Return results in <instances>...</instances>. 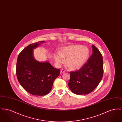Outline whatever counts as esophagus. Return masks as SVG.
<instances>
[{
    "label": "esophagus",
    "mask_w": 122,
    "mask_h": 122,
    "mask_svg": "<svg viewBox=\"0 0 122 122\" xmlns=\"http://www.w3.org/2000/svg\"><path fill=\"white\" fill-rule=\"evenodd\" d=\"M65 71L64 70H60V74H63L64 73H65Z\"/></svg>",
    "instance_id": "esophagus-1"
}]
</instances>
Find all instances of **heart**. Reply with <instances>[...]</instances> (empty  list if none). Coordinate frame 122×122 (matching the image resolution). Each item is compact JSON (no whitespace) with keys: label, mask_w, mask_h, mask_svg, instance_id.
Listing matches in <instances>:
<instances>
[{"label":"heart","mask_w":122,"mask_h":122,"mask_svg":"<svg viewBox=\"0 0 122 122\" xmlns=\"http://www.w3.org/2000/svg\"><path fill=\"white\" fill-rule=\"evenodd\" d=\"M89 56V49L81 45H74L65 46L60 53L55 55L56 62L58 64L64 63V58H67L65 64L71 70H79L86 63Z\"/></svg>","instance_id":"1"}]
</instances>
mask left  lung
<instances>
[{"label": "left lung", "mask_w": 122, "mask_h": 122, "mask_svg": "<svg viewBox=\"0 0 122 122\" xmlns=\"http://www.w3.org/2000/svg\"><path fill=\"white\" fill-rule=\"evenodd\" d=\"M93 53L83 67L75 72H70L68 86L77 95L91 93L98 86L103 74L102 56L98 49L92 45Z\"/></svg>", "instance_id": "1"}]
</instances>
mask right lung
<instances>
[{"label": "right lung", "mask_w": 122, "mask_h": 122, "mask_svg": "<svg viewBox=\"0 0 122 122\" xmlns=\"http://www.w3.org/2000/svg\"><path fill=\"white\" fill-rule=\"evenodd\" d=\"M45 41L30 44L18 57L16 75L20 85L29 93L44 96L51 90L55 80L60 74V70L52 67L48 62H40L33 56V49Z\"/></svg>", "instance_id": "right-lung-1"}]
</instances>
